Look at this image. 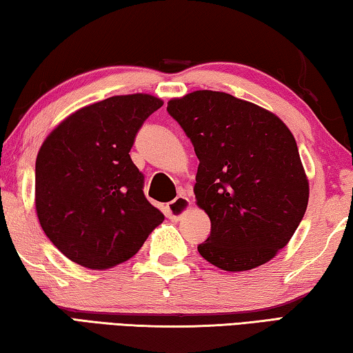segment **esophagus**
<instances>
[{"instance_id":"1","label":"esophagus","mask_w":353,"mask_h":353,"mask_svg":"<svg viewBox=\"0 0 353 353\" xmlns=\"http://www.w3.org/2000/svg\"><path fill=\"white\" fill-rule=\"evenodd\" d=\"M191 202L185 196H177L174 201H171L168 205H166V212H168V216L171 219H179L182 218L185 213L190 210Z\"/></svg>"}]
</instances>
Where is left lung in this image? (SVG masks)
Wrapping results in <instances>:
<instances>
[{"label": "left lung", "instance_id": "left-lung-1", "mask_svg": "<svg viewBox=\"0 0 353 353\" xmlns=\"http://www.w3.org/2000/svg\"><path fill=\"white\" fill-rule=\"evenodd\" d=\"M199 159L196 204L210 218L199 254L240 272L272 260L305 214L308 179L288 126L276 113L224 92L168 101Z\"/></svg>", "mask_w": 353, "mask_h": 353}]
</instances>
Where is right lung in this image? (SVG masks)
Returning a JSON list of instances; mask_svg holds the SVG:
<instances>
[{
	"instance_id": "right-lung-1",
	"label": "right lung",
	"mask_w": 353,
	"mask_h": 353,
	"mask_svg": "<svg viewBox=\"0 0 353 353\" xmlns=\"http://www.w3.org/2000/svg\"><path fill=\"white\" fill-rule=\"evenodd\" d=\"M163 105L148 93L118 94L71 113L46 137L35 162V210L61 252L109 270L139 252L163 213L143 194L130 148Z\"/></svg>"
}]
</instances>
